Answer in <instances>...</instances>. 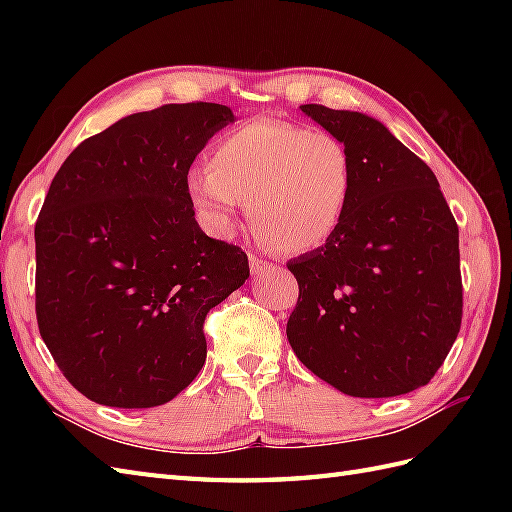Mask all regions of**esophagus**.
<instances>
[{
	"mask_svg": "<svg viewBox=\"0 0 512 512\" xmlns=\"http://www.w3.org/2000/svg\"><path fill=\"white\" fill-rule=\"evenodd\" d=\"M248 264H250V270H253V275H259V273H264V270L273 268V264L266 262V259H262V257L253 255V253L248 255Z\"/></svg>",
	"mask_w": 512,
	"mask_h": 512,
	"instance_id": "esophagus-1",
	"label": "esophagus"
}]
</instances>
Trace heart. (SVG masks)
Returning a JSON list of instances; mask_svg holds the SVG:
<instances>
[{
  "instance_id": "b5f03b06",
  "label": "heart",
  "mask_w": 512,
  "mask_h": 512,
  "mask_svg": "<svg viewBox=\"0 0 512 512\" xmlns=\"http://www.w3.org/2000/svg\"><path fill=\"white\" fill-rule=\"evenodd\" d=\"M209 165L191 169L184 182L200 220L228 235L248 202L259 237L286 253L328 244L354 191V162L339 136L273 118L222 134Z\"/></svg>"
}]
</instances>
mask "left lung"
<instances>
[{
    "mask_svg": "<svg viewBox=\"0 0 512 512\" xmlns=\"http://www.w3.org/2000/svg\"><path fill=\"white\" fill-rule=\"evenodd\" d=\"M354 162L345 220L288 262L299 299L286 334L299 361L347 396L427 385L462 323L460 233L438 178L372 116L301 105Z\"/></svg>",
    "mask_w": 512,
    "mask_h": 512,
    "instance_id": "1",
    "label": "left lung"
}]
</instances>
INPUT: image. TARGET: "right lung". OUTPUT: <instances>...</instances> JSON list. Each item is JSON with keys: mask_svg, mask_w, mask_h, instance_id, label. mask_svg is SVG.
<instances>
[{"mask_svg": "<svg viewBox=\"0 0 512 512\" xmlns=\"http://www.w3.org/2000/svg\"><path fill=\"white\" fill-rule=\"evenodd\" d=\"M217 103L125 116L65 158L35 224L41 339L85 398L147 409L206 361L204 319L248 279L239 246L195 222V156L233 123Z\"/></svg>", "mask_w": 512, "mask_h": 512, "instance_id": "add662e5", "label": "right lung"}]
</instances>
